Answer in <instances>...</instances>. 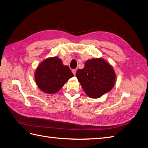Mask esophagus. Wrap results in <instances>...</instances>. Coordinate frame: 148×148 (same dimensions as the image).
<instances>
[{
    "label": "esophagus",
    "instance_id": "1",
    "mask_svg": "<svg viewBox=\"0 0 148 148\" xmlns=\"http://www.w3.org/2000/svg\"><path fill=\"white\" fill-rule=\"evenodd\" d=\"M72 72H73V75H75V74H76V70H72Z\"/></svg>",
    "mask_w": 148,
    "mask_h": 148
}]
</instances>
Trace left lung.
Masks as SVG:
<instances>
[{"label":"left lung","mask_w":148,"mask_h":148,"mask_svg":"<svg viewBox=\"0 0 148 148\" xmlns=\"http://www.w3.org/2000/svg\"><path fill=\"white\" fill-rule=\"evenodd\" d=\"M76 77L89 97L98 98L112 89L116 75L109 63L95 58L87 60L84 68L77 71Z\"/></svg>","instance_id":"8db88e82"}]
</instances>
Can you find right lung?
<instances>
[{"label": "right lung", "instance_id": "1", "mask_svg": "<svg viewBox=\"0 0 148 148\" xmlns=\"http://www.w3.org/2000/svg\"><path fill=\"white\" fill-rule=\"evenodd\" d=\"M73 77L70 68L64 66L59 57H49L36 68L34 77L39 89L47 94L59 91L64 84Z\"/></svg>", "mask_w": 148, "mask_h": 148}]
</instances>
